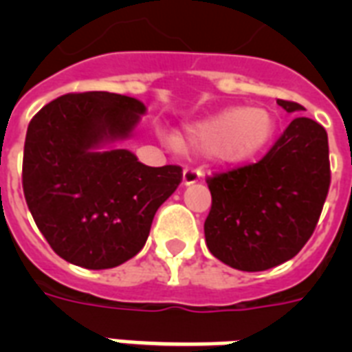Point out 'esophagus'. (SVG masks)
I'll use <instances>...</instances> for the list:
<instances>
[{"label":"esophagus","instance_id":"34e87169","mask_svg":"<svg viewBox=\"0 0 352 352\" xmlns=\"http://www.w3.org/2000/svg\"><path fill=\"white\" fill-rule=\"evenodd\" d=\"M201 171L195 170V168H186V170L182 171V186H190L193 182H197L201 179Z\"/></svg>","mask_w":352,"mask_h":352}]
</instances>
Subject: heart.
Returning <instances> with one entry per match:
<instances>
[{
	"label": "heart",
	"mask_w": 352,
	"mask_h": 352,
	"mask_svg": "<svg viewBox=\"0 0 352 352\" xmlns=\"http://www.w3.org/2000/svg\"><path fill=\"white\" fill-rule=\"evenodd\" d=\"M276 118L263 107L235 106L199 122L186 133V142L204 153H219L239 162L259 153L274 135Z\"/></svg>",
	"instance_id": "obj_1"
}]
</instances>
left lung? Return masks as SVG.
<instances>
[{
	"label": "left lung",
	"mask_w": 352,
	"mask_h": 352,
	"mask_svg": "<svg viewBox=\"0 0 352 352\" xmlns=\"http://www.w3.org/2000/svg\"><path fill=\"white\" fill-rule=\"evenodd\" d=\"M287 113L305 107L278 100ZM208 250L228 267L259 272L289 261L316 228L331 186L327 131L298 117L254 164L206 177Z\"/></svg>",
	"instance_id": "8db88e82"
}]
</instances>
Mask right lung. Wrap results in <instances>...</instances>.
<instances>
[{
  "instance_id": "obj_1",
  "label": "right lung",
  "mask_w": 352,
  "mask_h": 352,
  "mask_svg": "<svg viewBox=\"0 0 352 352\" xmlns=\"http://www.w3.org/2000/svg\"><path fill=\"white\" fill-rule=\"evenodd\" d=\"M142 102L107 91L69 93L36 113L25 137L23 193L36 226L65 261L102 270L146 245L157 210L182 182L175 164L149 168L127 149L93 151L129 135Z\"/></svg>"
}]
</instances>
